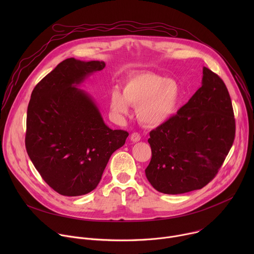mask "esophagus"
<instances>
[{"label": "esophagus", "mask_w": 254, "mask_h": 254, "mask_svg": "<svg viewBox=\"0 0 254 254\" xmlns=\"http://www.w3.org/2000/svg\"><path fill=\"white\" fill-rule=\"evenodd\" d=\"M139 139H140V135H139L137 132L131 133V135H130V140H131L132 142H136V141H138Z\"/></svg>", "instance_id": "obj_1"}]
</instances>
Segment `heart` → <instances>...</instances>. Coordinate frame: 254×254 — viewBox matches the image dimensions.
I'll return each instance as SVG.
<instances>
[{"mask_svg":"<svg viewBox=\"0 0 254 254\" xmlns=\"http://www.w3.org/2000/svg\"><path fill=\"white\" fill-rule=\"evenodd\" d=\"M184 98L182 85L175 79H167L154 72L131 75L123 87V93L115 89L111 93V110L117 117L128 113V104L136 107L138 122L149 127H157L176 117Z\"/></svg>","mask_w":254,"mask_h":254,"instance_id":"obj_1","label":"heart"}]
</instances>
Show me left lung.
<instances>
[{
	"label": "left lung",
	"instance_id": "8db88e82",
	"mask_svg": "<svg viewBox=\"0 0 254 254\" xmlns=\"http://www.w3.org/2000/svg\"><path fill=\"white\" fill-rule=\"evenodd\" d=\"M235 136L232 102L223 80L203 67L201 87L167 124L150 132L146 177L159 192L183 194L206 186Z\"/></svg>",
	"mask_w": 254,
	"mask_h": 254
}]
</instances>
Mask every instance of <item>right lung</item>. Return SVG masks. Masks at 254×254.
Here are the masks:
<instances>
[{
  "mask_svg": "<svg viewBox=\"0 0 254 254\" xmlns=\"http://www.w3.org/2000/svg\"><path fill=\"white\" fill-rule=\"evenodd\" d=\"M104 67L103 61L65 59L31 94L26 150L45 182L63 196L94 190L111 156L128 136L108 127L94 99L79 88Z\"/></svg>",
  "mask_w": 254,
  "mask_h": 254,
  "instance_id": "1",
  "label": "right lung"
}]
</instances>
